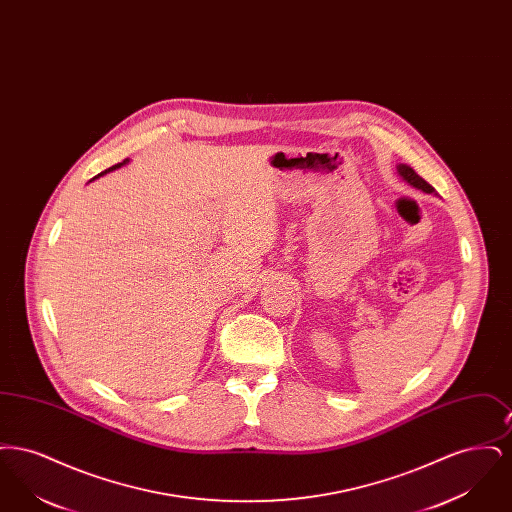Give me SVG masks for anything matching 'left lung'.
Masks as SVG:
<instances>
[{
    "instance_id": "obj_1",
    "label": "left lung",
    "mask_w": 512,
    "mask_h": 512,
    "mask_svg": "<svg viewBox=\"0 0 512 512\" xmlns=\"http://www.w3.org/2000/svg\"><path fill=\"white\" fill-rule=\"evenodd\" d=\"M397 171H399V174L411 184V186H414V188H418V190H422V192H426V194H436V190L424 180V178H420L416 172L411 169V167H407V165H399L397 167Z\"/></svg>"
}]
</instances>
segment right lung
I'll return each instance as SVG.
<instances>
[{
    "label": "right lung",
    "instance_id": "add662e5",
    "mask_svg": "<svg viewBox=\"0 0 512 512\" xmlns=\"http://www.w3.org/2000/svg\"><path fill=\"white\" fill-rule=\"evenodd\" d=\"M126 161H128V159H124V161H122V163H119V165H113V167H111V169H107V171H105V172L115 171V169H119V167H122V165H124V163H126ZM101 174H103V172H101Z\"/></svg>",
    "mask_w": 512,
    "mask_h": 512
}]
</instances>
